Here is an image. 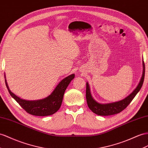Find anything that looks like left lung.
<instances>
[{"label":"left lung","mask_w":148,"mask_h":148,"mask_svg":"<svg viewBox=\"0 0 148 148\" xmlns=\"http://www.w3.org/2000/svg\"><path fill=\"white\" fill-rule=\"evenodd\" d=\"M143 74L138 86L132 91L130 95L127 96L124 99L119 101L114 102L112 103L101 104L97 103L93 99L90 91V88L88 82H86V101L89 108L94 113L99 116H110L118 114L123 111L127 106L130 104L132 100L134 99L136 94L141 89L143 84L145 74V64L143 60Z\"/></svg>","instance_id":"8db88e82"}]
</instances>
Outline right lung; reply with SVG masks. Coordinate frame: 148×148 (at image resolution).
<instances>
[{
	"mask_svg": "<svg viewBox=\"0 0 148 148\" xmlns=\"http://www.w3.org/2000/svg\"><path fill=\"white\" fill-rule=\"evenodd\" d=\"M74 77L75 75L73 74L63 79L50 95L44 99L36 101H27L21 99L19 97L15 95L10 91L6 79H5V82L10 96L26 112L34 116H46L52 115L59 110L62 104L64 92Z\"/></svg>",
	"mask_w": 148,
	"mask_h": 148,
	"instance_id": "obj_1",
	"label": "right lung"
}]
</instances>
